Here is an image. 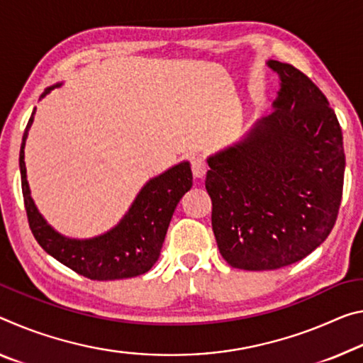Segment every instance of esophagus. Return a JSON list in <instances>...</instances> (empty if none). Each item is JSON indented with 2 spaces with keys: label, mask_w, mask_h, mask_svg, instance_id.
Returning a JSON list of instances; mask_svg holds the SVG:
<instances>
[{
  "label": "esophagus",
  "mask_w": 363,
  "mask_h": 363,
  "mask_svg": "<svg viewBox=\"0 0 363 363\" xmlns=\"http://www.w3.org/2000/svg\"><path fill=\"white\" fill-rule=\"evenodd\" d=\"M191 168H192L194 177H197V179H200V177H203L205 172H206V163H205V160L200 158V157L192 158V161H191Z\"/></svg>",
  "instance_id": "esophagus-1"
}]
</instances>
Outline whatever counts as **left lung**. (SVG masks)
Wrapping results in <instances>:
<instances>
[{
  "instance_id": "left-lung-1",
  "label": "left lung",
  "mask_w": 363,
  "mask_h": 363,
  "mask_svg": "<svg viewBox=\"0 0 363 363\" xmlns=\"http://www.w3.org/2000/svg\"><path fill=\"white\" fill-rule=\"evenodd\" d=\"M267 65L281 79L274 111L206 160L218 249L247 272L287 267L325 242L346 169L341 125L323 91L287 62Z\"/></svg>"
}]
</instances>
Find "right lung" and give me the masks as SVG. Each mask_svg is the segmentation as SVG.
Returning <instances> with one entry per match:
<instances>
[{
  "label": "right lung",
  "instance_id": "obj_1",
  "mask_svg": "<svg viewBox=\"0 0 363 363\" xmlns=\"http://www.w3.org/2000/svg\"><path fill=\"white\" fill-rule=\"evenodd\" d=\"M56 84L42 94H50ZM28 119L19 153L21 182L28 226L40 247L72 272L95 281L134 278L147 273L157 263L169 221L182 195L192 187L189 161L172 166L163 174L148 181L137 194L134 203L116 226L91 239H69L56 233L40 215L30 197L24 161L26 139L33 123Z\"/></svg>",
  "mask_w": 363,
  "mask_h": 363
}]
</instances>
